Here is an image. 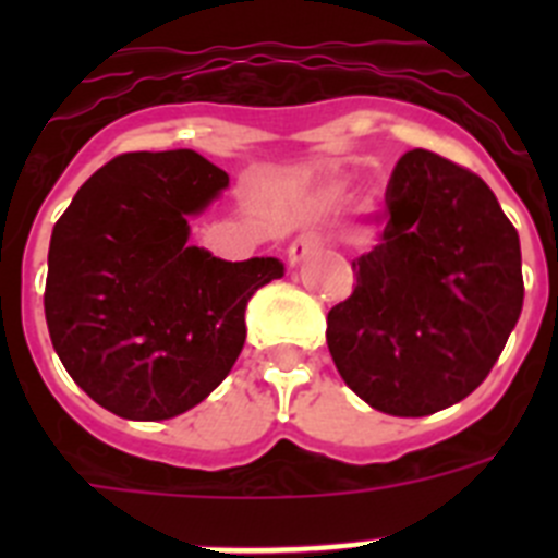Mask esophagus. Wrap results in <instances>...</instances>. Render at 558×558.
<instances>
[{"label": "esophagus", "mask_w": 558, "mask_h": 558, "mask_svg": "<svg viewBox=\"0 0 558 558\" xmlns=\"http://www.w3.org/2000/svg\"><path fill=\"white\" fill-rule=\"evenodd\" d=\"M322 245L324 236L318 234V231H304V234H299L288 248L290 265H302L304 259H310V256L315 254V251H322Z\"/></svg>", "instance_id": "obj_1"}]
</instances>
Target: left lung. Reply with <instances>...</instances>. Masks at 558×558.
<instances>
[{
    "mask_svg": "<svg viewBox=\"0 0 558 558\" xmlns=\"http://www.w3.org/2000/svg\"><path fill=\"white\" fill-rule=\"evenodd\" d=\"M386 209L327 347L368 405L430 416L489 377L520 318V236L481 175L422 147L397 161Z\"/></svg>",
    "mask_w": 558,
    "mask_h": 558,
    "instance_id": "1",
    "label": "left lung"
}]
</instances>
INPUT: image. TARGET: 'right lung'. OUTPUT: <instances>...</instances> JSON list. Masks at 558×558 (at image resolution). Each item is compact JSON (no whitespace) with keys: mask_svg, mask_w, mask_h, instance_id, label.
Instances as JSON below:
<instances>
[{"mask_svg":"<svg viewBox=\"0 0 558 558\" xmlns=\"http://www.w3.org/2000/svg\"><path fill=\"white\" fill-rule=\"evenodd\" d=\"M229 184L195 150L122 153L77 190L49 240L47 329L69 377L122 418L209 397L245 343V304L284 276L186 245V218Z\"/></svg>","mask_w":558,"mask_h":558,"instance_id":"add662e5","label":"right lung"}]
</instances>
